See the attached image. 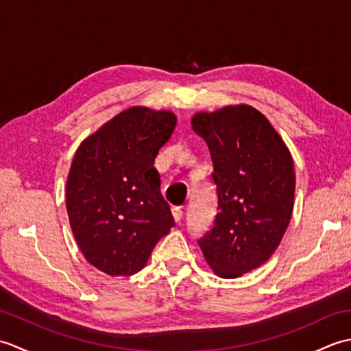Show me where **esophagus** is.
<instances>
[{"label":"esophagus","instance_id":"1","mask_svg":"<svg viewBox=\"0 0 351 351\" xmlns=\"http://www.w3.org/2000/svg\"><path fill=\"white\" fill-rule=\"evenodd\" d=\"M171 214H173V219L176 223H180L181 219H182V208L181 206H171Z\"/></svg>","mask_w":351,"mask_h":351}]
</instances>
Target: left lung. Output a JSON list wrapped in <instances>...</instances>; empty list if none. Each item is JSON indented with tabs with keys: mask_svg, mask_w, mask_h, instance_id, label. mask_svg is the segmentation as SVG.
Masks as SVG:
<instances>
[{
	"mask_svg": "<svg viewBox=\"0 0 351 351\" xmlns=\"http://www.w3.org/2000/svg\"><path fill=\"white\" fill-rule=\"evenodd\" d=\"M191 126L210 149L219 199L214 226L197 243L215 274L238 278L282 241L294 205L293 158L267 117L244 104L196 113Z\"/></svg>",
	"mask_w": 351,
	"mask_h": 351,
	"instance_id": "left-lung-1",
	"label": "left lung"
}]
</instances>
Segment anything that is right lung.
<instances>
[{
    "label": "right lung",
    "mask_w": 351,
    "mask_h": 351,
    "mask_svg": "<svg viewBox=\"0 0 351 351\" xmlns=\"http://www.w3.org/2000/svg\"><path fill=\"white\" fill-rule=\"evenodd\" d=\"M176 126L171 111L131 107L77 149L66 210L87 263L110 276L140 271L175 226L160 191L155 156Z\"/></svg>",
    "instance_id": "obj_1"
}]
</instances>
